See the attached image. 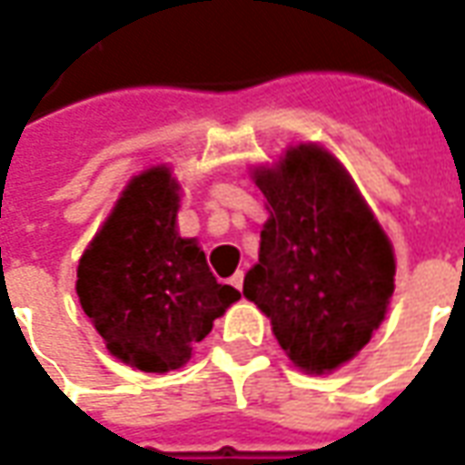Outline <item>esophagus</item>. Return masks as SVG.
<instances>
[{
  "instance_id": "obj_1",
  "label": "esophagus",
  "mask_w": 465,
  "mask_h": 465,
  "mask_svg": "<svg viewBox=\"0 0 465 465\" xmlns=\"http://www.w3.org/2000/svg\"><path fill=\"white\" fill-rule=\"evenodd\" d=\"M229 283H232L233 289H239V292H242V286H243V272H236L232 276V279H229Z\"/></svg>"
}]
</instances>
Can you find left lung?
<instances>
[{
	"mask_svg": "<svg viewBox=\"0 0 465 465\" xmlns=\"http://www.w3.org/2000/svg\"><path fill=\"white\" fill-rule=\"evenodd\" d=\"M252 179L269 222L243 296L269 316L293 366L331 373L386 319L393 246L351 173L319 143L289 146L272 166H253Z\"/></svg>",
	"mask_w": 465,
	"mask_h": 465,
	"instance_id": "obj_1",
	"label": "left lung"
}]
</instances>
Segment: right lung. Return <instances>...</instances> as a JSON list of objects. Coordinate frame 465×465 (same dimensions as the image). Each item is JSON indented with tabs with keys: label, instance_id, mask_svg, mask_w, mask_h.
<instances>
[{
	"label": "right lung",
	"instance_id": "add662e5",
	"mask_svg": "<svg viewBox=\"0 0 465 465\" xmlns=\"http://www.w3.org/2000/svg\"><path fill=\"white\" fill-rule=\"evenodd\" d=\"M179 189L166 163L132 176L76 269L79 303L109 353L146 373L182 369L242 299L176 232Z\"/></svg>",
	"mask_w": 465,
	"mask_h": 465
}]
</instances>
